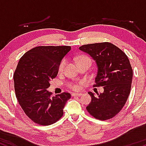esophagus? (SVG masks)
I'll use <instances>...</instances> for the list:
<instances>
[{
  "label": "esophagus",
  "instance_id": "34e87169",
  "mask_svg": "<svg viewBox=\"0 0 146 146\" xmlns=\"http://www.w3.org/2000/svg\"><path fill=\"white\" fill-rule=\"evenodd\" d=\"M72 96H78V97H80V96H81L82 95V93H72Z\"/></svg>",
  "mask_w": 146,
  "mask_h": 146
}]
</instances>
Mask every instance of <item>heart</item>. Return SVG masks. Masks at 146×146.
I'll return each instance as SVG.
<instances>
[{
	"instance_id": "obj_1",
	"label": "heart",
	"mask_w": 146,
	"mask_h": 146,
	"mask_svg": "<svg viewBox=\"0 0 146 146\" xmlns=\"http://www.w3.org/2000/svg\"><path fill=\"white\" fill-rule=\"evenodd\" d=\"M84 60H90V59L86 56H81L78 59V62H82V61H84ZM65 65H66V60H64L62 61V62L60 63V66H59V71H62V70L64 69V68ZM68 88H71V89H73V90H77V89H78V88H79V86H78V84L72 83V82L68 83Z\"/></svg>"
}]
</instances>
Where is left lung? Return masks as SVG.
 <instances>
[{
    "label": "left lung",
    "instance_id": "8db88e82",
    "mask_svg": "<svg viewBox=\"0 0 146 146\" xmlns=\"http://www.w3.org/2000/svg\"><path fill=\"white\" fill-rule=\"evenodd\" d=\"M95 60L98 66L96 86H103L98 96L88 92L91 102L86 109L100 120L113 118L124 106L130 92L132 69L124 52L110 42L82 45L79 48Z\"/></svg>",
    "mask_w": 146,
    "mask_h": 146
}]
</instances>
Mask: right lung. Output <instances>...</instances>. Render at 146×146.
<instances>
[{
	"label": "right lung",
	"instance_id": "right-lung-1",
	"mask_svg": "<svg viewBox=\"0 0 146 146\" xmlns=\"http://www.w3.org/2000/svg\"><path fill=\"white\" fill-rule=\"evenodd\" d=\"M70 46H41L29 50L20 59L14 74L16 98L27 117L39 125H48L59 120L71 94L51 98L49 82L58 73L61 61Z\"/></svg>",
	"mask_w": 146,
	"mask_h": 146
}]
</instances>
